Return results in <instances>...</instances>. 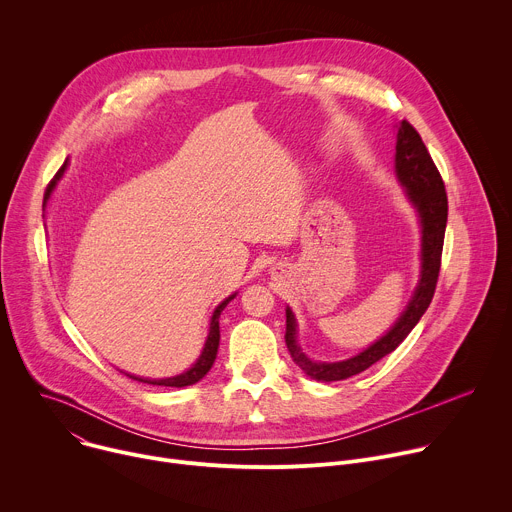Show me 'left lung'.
<instances>
[{"instance_id":"left-lung-1","label":"left lung","mask_w":512,"mask_h":512,"mask_svg":"<svg viewBox=\"0 0 512 512\" xmlns=\"http://www.w3.org/2000/svg\"><path fill=\"white\" fill-rule=\"evenodd\" d=\"M397 143H395V176L403 186V192L413 206L419 223L421 249H419V279L413 289V294L395 320V324L373 344H369L358 354L344 360H314L310 358L300 342H298V320L291 308H285V344L298 367L314 381L332 383L342 381L352 375L367 371L369 367L383 356L391 354L417 326L421 316L431 304L433 289L437 283V273H440V259L448 223V196L442 182L440 172H437L425 143L419 133L407 123L401 121L395 125Z\"/></svg>"}]
</instances>
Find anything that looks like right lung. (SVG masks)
<instances>
[{"mask_svg": "<svg viewBox=\"0 0 512 512\" xmlns=\"http://www.w3.org/2000/svg\"><path fill=\"white\" fill-rule=\"evenodd\" d=\"M66 168H68V158H66V162L62 164V168L58 170V174L54 176V180L50 182V186H48V190H46V196H44V206H46V202L50 200L52 192L56 190L58 182L62 180V176H64ZM237 294H239V291H235V294H231L229 298H225L221 304H218V306L212 310V316H210V322H208V334H206L204 346H202V350H200V356L196 358V362L192 364L190 369H186V371H184V373H180V375L166 377V379L137 377V375H131V373H125V375H127L129 379H133V381H141V383H148V385L178 387V389H180V387H188V385L198 383V381H200V379L210 371V367L214 364V358H216V352H218V342H221V328H218V318H221V312L227 308V304H229L231 300H235V298H237Z\"/></svg>", "mask_w": 512, "mask_h": 512, "instance_id": "right-lung-1", "label": "right lung"}]
</instances>
